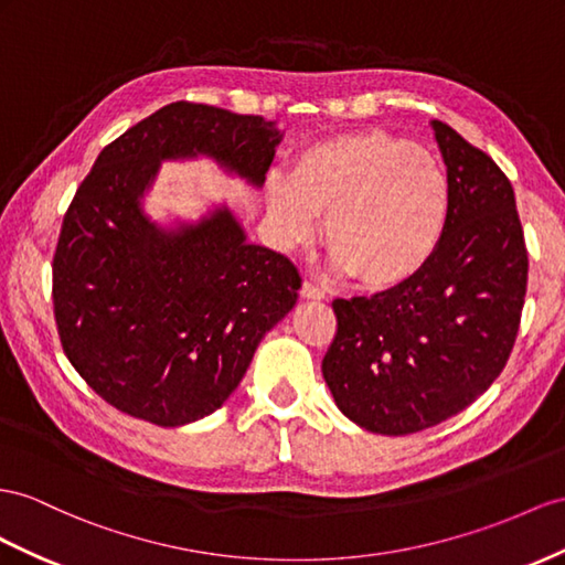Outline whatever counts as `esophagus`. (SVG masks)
<instances>
[{
	"mask_svg": "<svg viewBox=\"0 0 565 565\" xmlns=\"http://www.w3.org/2000/svg\"><path fill=\"white\" fill-rule=\"evenodd\" d=\"M300 296L308 298V300H322L324 298V291L320 286H315L312 281H302L300 286Z\"/></svg>",
	"mask_w": 565,
	"mask_h": 565,
	"instance_id": "esophagus-1",
	"label": "esophagus"
}]
</instances>
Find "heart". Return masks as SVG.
<instances>
[{
	"mask_svg": "<svg viewBox=\"0 0 565 565\" xmlns=\"http://www.w3.org/2000/svg\"><path fill=\"white\" fill-rule=\"evenodd\" d=\"M267 212L286 245L310 243L324 216L334 265L365 291H394L437 255L451 183L429 150L367 128L302 150L291 179L269 183Z\"/></svg>",
	"mask_w": 565,
	"mask_h": 565,
	"instance_id": "1",
	"label": "heart"
}]
</instances>
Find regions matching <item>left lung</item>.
Segmentation results:
<instances>
[{
  "label": "left lung",
  "instance_id": "obj_1",
  "mask_svg": "<svg viewBox=\"0 0 565 565\" xmlns=\"http://www.w3.org/2000/svg\"><path fill=\"white\" fill-rule=\"evenodd\" d=\"M451 214L431 263L406 286L337 298L322 374L339 411L374 434L439 425L505 367L527 291V248L513 185L487 152L431 121Z\"/></svg>",
  "mask_w": 565,
  "mask_h": 565
}]
</instances>
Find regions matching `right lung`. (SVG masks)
<instances>
[{
  "label": "right lung",
  "mask_w": 565,
  "mask_h": 565,
  "mask_svg": "<svg viewBox=\"0 0 565 565\" xmlns=\"http://www.w3.org/2000/svg\"><path fill=\"white\" fill-rule=\"evenodd\" d=\"M279 140L263 117L171 103L95 159L64 214L52 298L66 358L109 406L159 427L200 420L296 306V265L245 241L228 207L162 228L140 205L162 159L207 154L263 185Z\"/></svg>",
  "instance_id": "right-lung-1"
}]
</instances>
